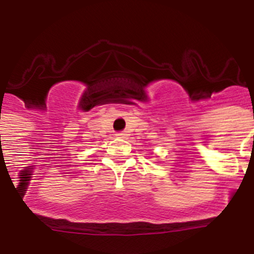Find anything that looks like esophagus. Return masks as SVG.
I'll return each mask as SVG.
<instances>
[{
    "label": "esophagus",
    "mask_w": 254,
    "mask_h": 254,
    "mask_svg": "<svg viewBox=\"0 0 254 254\" xmlns=\"http://www.w3.org/2000/svg\"><path fill=\"white\" fill-rule=\"evenodd\" d=\"M117 137L125 138L126 137V133H125V132H120V133H117Z\"/></svg>",
    "instance_id": "34e87169"
}]
</instances>
